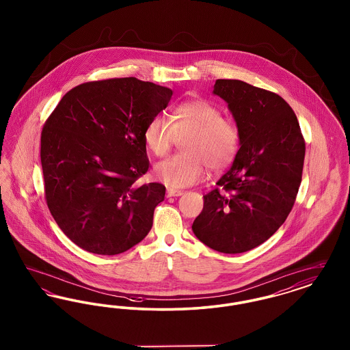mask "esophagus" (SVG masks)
<instances>
[{
  "label": "esophagus",
  "instance_id": "esophagus-1",
  "mask_svg": "<svg viewBox=\"0 0 350 350\" xmlns=\"http://www.w3.org/2000/svg\"><path fill=\"white\" fill-rule=\"evenodd\" d=\"M183 194V191H181V190H174V189H167V198H170V197H180Z\"/></svg>",
  "mask_w": 350,
  "mask_h": 350
}]
</instances>
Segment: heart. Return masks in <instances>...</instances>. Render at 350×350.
I'll return each mask as SVG.
<instances>
[{
	"instance_id": "b5f03b06",
	"label": "heart",
	"mask_w": 350,
	"mask_h": 350,
	"mask_svg": "<svg viewBox=\"0 0 350 350\" xmlns=\"http://www.w3.org/2000/svg\"><path fill=\"white\" fill-rule=\"evenodd\" d=\"M183 136V152L154 167L156 177L170 189L198 183L204 177L206 165L214 172L230 167L241 143L237 124L223 118L221 109L206 100L178 105L170 114V123L159 116L152 118L143 133L146 147L156 156L165 154L176 137Z\"/></svg>"
}]
</instances>
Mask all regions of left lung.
Masks as SVG:
<instances>
[{
  "instance_id": "1",
  "label": "left lung",
  "mask_w": 350,
  "mask_h": 350,
  "mask_svg": "<svg viewBox=\"0 0 350 350\" xmlns=\"http://www.w3.org/2000/svg\"><path fill=\"white\" fill-rule=\"evenodd\" d=\"M213 94L227 102L241 143L217 189L203 196L191 228L211 250L243 253L265 243L290 214L306 144L297 116L278 94L240 80H217Z\"/></svg>"
}]
</instances>
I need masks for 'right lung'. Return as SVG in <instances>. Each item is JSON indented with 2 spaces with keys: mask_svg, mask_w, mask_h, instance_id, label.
Listing matches in <instances>:
<instances>
[{
  "mask_svg": "<svg viewBox=\"0 0 350 350\" xmlns=\"http://www.w3.org/2000/svg\"><path fill=\"white\" fill-rule=\"evenodd\" d=\"M172 94L135 77L81 83L46 122L40 161L47 206L83 250L114 256L150 232L165 186L136 183L150 167L143 133Z\"/></svg>",
  "mask_w": 350,
  "mask_h": 350,
  "instance_id": "add662e5",
  "label": "right lung"
}]
</instances>
